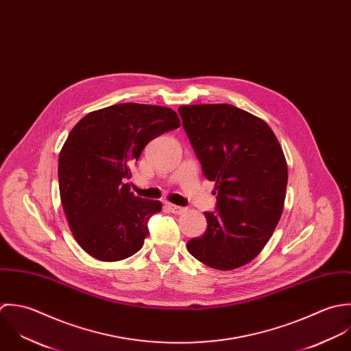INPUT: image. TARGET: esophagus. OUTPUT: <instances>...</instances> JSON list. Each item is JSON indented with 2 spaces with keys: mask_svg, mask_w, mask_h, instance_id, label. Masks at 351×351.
<instances>
[{
  "mask_svg": "<svg viewBox=\"0 0 351 351\" xmlns=\"http://www.w3.org/2000/svg\"><path fill=\"white\" fill-rule=\"evenodd\" d=\"M165 208L173 214H183L186 211V208H182V206H178V205H173V204H165Z\"/></svg>",
  "mask_w": 351,
  "mask_h": 351,
  "instance_id": "34e87169",
  "label": "esophagus"
}]
</instances>
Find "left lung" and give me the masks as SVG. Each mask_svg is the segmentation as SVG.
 Wrapping results in <instances>:
<instances>
[{
    "mask_svg": "<svg viewBox=\"0 0 351 351\" xmlns=\"http://www.w3.org/2000/svg\"><path fill=\"white\" fill-rule=\"evenodd\" d=\"M179 114L217 195V211H205L206 232L187 250L217 270L241 267L259 255L282 215L287 164L280 142L265 121L230 104L180 106Z\"/></svg>",
    "mask_w": 351,
    "mask_h": 351,
    "instance_id": "1",
    "label": "left lung"
}]
</instances>
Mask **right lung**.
I'll use <instances>...</instances> for the list:
<instances>
[{"label":"right lung","mask_w":351,"mask_h":351,"mask_svg":"<svg viewBox=\"0 0 351 351\" xmlns=\"http://www.w3.org/2000/svg\"><path fill=\"white\" fill-rule=\"evenodd\" d=\"M180 126L167 107L123 103L86 114L65 141L58 158L62 208L80 247L103 262L138 252L149 218L160 201L130 193V165L156 137Z\"/></svg>","instance_id":"right-lung-1"}]
</instances>
